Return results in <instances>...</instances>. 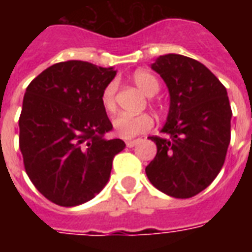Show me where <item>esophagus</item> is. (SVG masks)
<instances>
[{
  "label": "esophagus",
  "instance_id": "obj_1",
  "mask_svg": "<svg viewBox=\"0 0 252 252\" xmlns=\"http://www.w3.org/2000/svg\"><path fill=\"white\" fill-rule=\"evenodd\" d=\"M137 143H139V139H133V140H126V147H135Z\"/></svg>",
  "mask_w": 252,
  "mask_h": 252
}]
</instances>
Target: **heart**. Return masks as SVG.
I'll list each match as a JSON object with an SVG mask.
<instances>
[{
  "mask_svg": "<svg viewBox=\"0 0 252 252\" xmlns=\"http://www.w3.org/2000/svg\"><path fill=\"white\" fill-rule=\"evenodd\" d=\"M132 81L137 88L142 90L146 95H154L159 92V82L153 74L137 70L132 74ZM116 82L110 81L105 85L101 92V105L108 113H113L116 110ZM154 126L153 117L147 113L131 116V115H119L113 120V129L116 135L123 139H132L139 136L144 132H148Z\"/></svg>",
  "mask_w": 252,
  "mask_h": 252,
  "instance_id": "heart-1",
  "label": "heart"
}]
</instances>
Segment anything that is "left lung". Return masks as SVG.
<instances>
[{
	"label": "left lung",
	"mask_w": 252,
	"mask_h": 252,
	"mask_svg": "<svg viewBox=\"0 0 252 252\" xmlns=\"http://www.w3.org/2000/svg\"><path fill=\"white\" fill-rule=\"evenodd\" d=\"M151 67L169 88L170 110L162 129L167 136L148 137L158 151L146 174L164 194L190 198L211 185L225 160L232 117L227 89L184 55L159 57Z\"/></svg>",
	"instance_id": "8db88e82"
}]
</instances>
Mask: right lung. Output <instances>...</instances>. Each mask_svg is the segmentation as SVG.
Masks as SVG:
<instances>
[{"mask_svg":"<svg viewBox=\"0 0 252 252\" xmlns=\"http://www.w3.org/2000/svg\"><path fill=\"white\" fill-rule=\"evenodd\" d=\"M116 75L82 61L52 64L28 85L19 119L24 167L41 194L61 206L81 205L102 190L121 139L106 140L112 123L101 92Z\"/></svg>","mask_w":252,"mask_h":252,"instance_id":"obj_1","label":"right lung"}]
</instances>
